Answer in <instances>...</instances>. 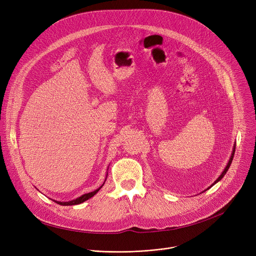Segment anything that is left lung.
<instances>
[{
    "mask_svg": "<svg viewBox=\"0 0 256 256\" xmlns=\"http://www.w3.org/2000/svg\"><path fill=\"white\" fill-rule=\"evenodd\" d=\"M235 147H236V144H234V148H233V151H232V154H231V157H230V159H229V162H228V164L226 165V167H225V169H224V171L222 172V174L220 175V176H218V178H216V180L214 182V184L208 188H210L212 186H214L216 184V182H218V181H220L224 176H225V174L227 173V171H228V169H229V167H230V165H231V163H232V160H233V158H234V154H235Z\"/></svg>",
    "mask_w": 256,
    "mask_h": 256,
    "instance_id": "obj_1",
    "label": "left lung"
}]
</instances>
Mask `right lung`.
<instances>
[{"label":"right lung","mask_w":256,"mask_h":256,"mask_svg":"<svg viewBox=\"0 0 256 256\" xmlns=\"http://www.w3.org/2000/svg\"><path fill=\"white\" fill-rule=\"evenodd\" d=\"M107 170H108V169H107ZM107 175H108V173H106V178H107ZM106 178H105V180H104V182H103V184H102L99 188L95 190L94 192H89V194H83V196L77 198L76 200H70V202H58V200H54V202H56V204H60V206H74V204H80L86 202L87 200L91 198L92 196H94L101 190V188H102V186H104V184H105Z\"/></svg>","instance_id":"add662e5"}]
</instances>
